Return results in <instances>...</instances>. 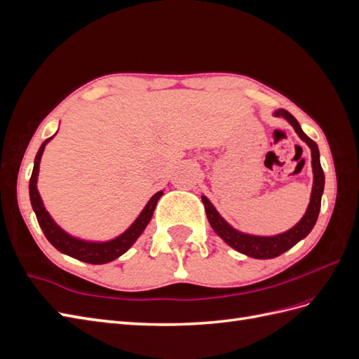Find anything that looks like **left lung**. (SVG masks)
<instances>
[{
    "label": "left lung",
    "mask_w": 359,
    "mask_h": 359,
    "mask_svg": "<svg viewBox=\"0 0 359 359\" xmlns=\"http://www.w3.org/2000/svg\"><path fill=\"white\" fill-rule=\"evenodd\" d=\"M276 116H281L289 121V124L295 128L297 135L306 142L311 149V168H313V189H311V198L309 208L304 214L302 219L289 229L285 233H278L274 236H256V235H248L243 233L240 231L233 229V227L227 223L223 217L217 212V210L212 206V203L202 196V202L205 205V212L208 217V222L214 232L219 235L222 240L235 248L236 252L243 255H247L255 259H273L280 255L287 252L297 243L306 238L318 222L319 211H320V201H322V193L325 187V175L320 166V156H319V148L314 140H311L306 133L302 132L299 123L295 119L292 114H289L285 109H278L274 112Z\"/></svg>",
    "instance_id": "obj_1"
}]
</instances>
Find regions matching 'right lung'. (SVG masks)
I'll return each instance as SVG.
<instances>
[{
	"instance_id": "obj_1",
	"label": "right lung",
	"mask_w": 359,
	"mask_h": 359,
	"mask_svg": "<svg viewBox=\"0 0 359 359\" xmlns=\"http://www.w3.org/2000/svg\"><path fill=\"white\" fill-rule=\"evenodd\" d=\"M53 137V136H52ZM46 139L45 142L41 144V147L37 151V156L34 160V169H32L31 178H29V201L32 205V210L36 212L37 222L41 227L43 233L48 238V241L55 247L58 252L67 255L70 257H74L78 260H82V262L86 264H93V265H102L112 262L116 257L124 255L127 250L135 244V241L140 236V233L144 232L145 227L148 226L151 217L154 214L156 205L158 199L161 198L163 191H157L153 198L148 201L145 205V208L142 212L139 214L137 219L133 222V224L128 227V229L116 236L115 240L111 241H104V243H91V241H83L79 240V238H74L69 235L67 232H64L61 227L52 220V217L46 211L45 205L41 202V198L37 190V175H39V168H40V158L43 151H45L46 144L52 139Z\"/></svg>"
}]
</instances>
